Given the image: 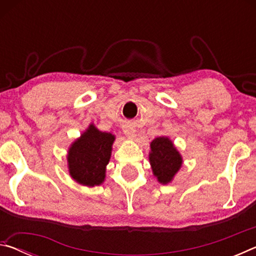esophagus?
Segmentation results:
<instances>
[{"label":"esophagus","instance_id":"34e87169","mask_svg":"<svg viewBox=\"0 0 256 256\" xmlns=\"http://www.w3.org/2000/svg\"><path fill=\"white\" fill-rule=\"evenodd\" d=\"M123 132H124L125 136H126L128 138H132V140H133V138H136V130L131 124L124 125Z\"/></svg>","mask_w":256,"mask_h":256}]
</instances>
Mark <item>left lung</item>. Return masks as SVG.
<instances>
[{"instance_id": "left-lung-1", "label": "left lung", "mask_w": 256, "mask_h": 256, "mask_svg": "<svg viewBox=\"0 0 256 256\" xmlns=\"http://www.w3.org/2000/svg\"><path fill=\"white\" fill-rule=\"evenodd\" d=\"M149 162L154 176L160 184L174 180L183 164V157L168 136H158L150 144Z\"/></svg>"}]
</instances>
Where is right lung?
<instances>
[{
  "label": "right lung",
  "instance_id": "right-lung-1",
  "mask_svg": "<svg viewBox=\"0 0 256 256\" xmlns=\"http://www.w3.org/2000/svg\"><path fill=\"white\" fill-rule=\"evenodd\" d=\"M114 141V134L99 131L94 124H90L68 150V168L72 178L89 188L102 184Z\"/></svg>",
  "mask_w": 256,
  "mask_h": 256
}]
</instances>
